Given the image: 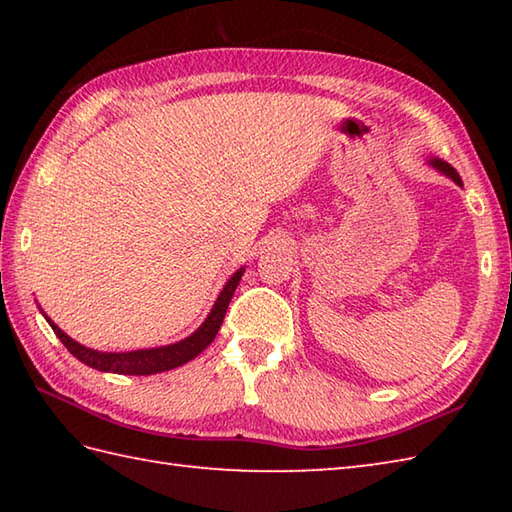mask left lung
I'll return each mask as SVG.
<instances>
[{
    "label": "left lung",
    "instance_id": "1",
    "mask_svg": "<svg viewBox=\"0 0 512 512\" xmlns=\"http://www.w3.org/2000/svg\"><path fill=\"white\" fill-rule=\"evenodd\" d=\"M429 165H431V167H436L440 173H444V176H449L453 182H458L460 187H462V178H460V173L455 171V169L449 165V162H444V160H440V158H431V160H429Z\"/></svg>",
    "mask_w": 512,
    "mask_h": 512
}]
</instances>
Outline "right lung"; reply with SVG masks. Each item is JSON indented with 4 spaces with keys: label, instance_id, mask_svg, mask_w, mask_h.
Segmentation results:
<instances>
[{
    "label": "right lung",
    "instance_id": "obj_1",
    "mask_svg": "<svg viewBox=\"0 0 512 512\" xmlns=\"http://www.w3.org/2000/svg\"><path fill=\"white\" fill-rule=\"evenodd\" d=\"M244 275V268H239L237 273L226 281V286L222 288L220 297H217L213 310L209 312V317L204 319V323L200 325L187 339H182L178 343L171 345H162V347H151V350H134V352H99V350H90L81 343H76L74 339H70L57 323L52 319L46 321L50 323V328L54 330V334L59 336V341L68 347V352L72 356L79 358L81 363H85L92 369H99V372H112V374H129V376H151L158 372H167V369L180 367L184 363L193 361L195 356L200 352H204L215 339L217 330L224 321V314L228 310V303L233 299V292L239 284V279Z\"/></svg>",
    "mask_w": 512,
    "mask_h": 512
}]
</instances>
